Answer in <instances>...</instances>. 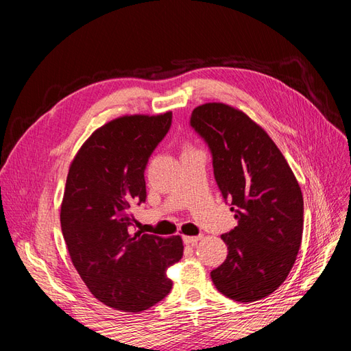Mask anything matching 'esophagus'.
Returning a JSON list of instances; mask_svg holds the SVG:
<instances>
[{"label":"esophagus","instance_id":"34e87169","mask_svg":"<svg viewBox=\"0 0 351 351\" xmlns=\"http://www.w3.org/2000/svg\"><path fill=\"white\" fill-rule=\"evenodd\" d=\"M202 239V236H184L183 237V241L186 244H192V246H195V244Z\"/></svg>","mask_w":351,"mask_h":351}]
</instances>
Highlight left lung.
I'll list each match as a JSON object with an SVG mask.
<instances>
[{
    "label": "left lung",
    "instance_id": "obj_1",
    "mask_svg": "<svg viewBox=\"0 0 351 351\" xmlns=\"http://www.w3.org/2000/svg\"><path fill=\"white\" fill-rule=\"evenodd\" d=\"M190 124L212 152L222 196L239 226L222 234L226 262L210 272L217 290L247 303L285 281L303 236V195L289 162L262 127L222 102L199 105Z\"/></svg>",
    "mask_w": 351,
    "mask_h": 351
}]
</instances>
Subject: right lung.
<instances>
[{
    "label": "right lung",
    "instance_id": "right-lung-1",
    "mask_svg": "<svg viewBox=\"0 0 351 351\" xmlns=\"http://www.w3.org/2000/svg\"><path fill=\"white\" fill-rule=\"evenodd\" d=\"M173 112L123 115L95 130L69 168L61 230L74 268L95 299L123 312L161 302L167 271L183 256L180 236L133 231V210L146 199L145 168L171 125Z\"/></svg>",
    "mask_w": 351,
    "mask_h": 351
}]
</instances>
